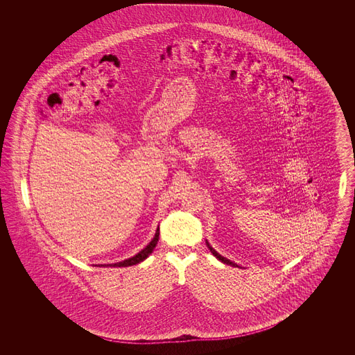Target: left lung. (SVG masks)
I'll list each match as a JSON object with an SVG mask.
<instances>
[{"instance_id": "left-lung-1", "label": "left lung", "mask_w": 355, "mask_h": 355, "mask_svg": "<svg viewBox=\"0 0 355 355\" xmlns=\"http://www.w3.org/2000/svg\"><path fill=\"white\" fill-rule=\"evenodd\" d=\"M206 245H207V248H209V250L213 253V255L217 258V259H220V262H223V263H226V265H230V266H233V268H239L236 263L234 262H232L230 259H227V258H225V257H222L220 253H217L211 246H210V243L206 241Z\"/></svg>"}]
</instances>
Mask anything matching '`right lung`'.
I'll list each match as a JSON object with an SVG mask.
<instances>
[{"mask_svg": "<svg viewBox=\"0 0 355 355\" xmlns=\"http://www.w3.org/2000/svg\"><path fill=\"white\" fill-rule=\"evenodd\" d=\"M158 238H159V227H157L155 234L153 236L152 241L148 243V246H145L139 253L135 254V255L128 258V259H123V261H121V262H117V263H107V265H98V266H102V268H106V266H107V268H128V266L137 265V263L145 261V259L153 253L154 248L157 246Z\"/></svg>", "mask_w": 355, "mask_h": 355, "instance_id": "right-lung-1", "label": "right lung"}]
</instances>
